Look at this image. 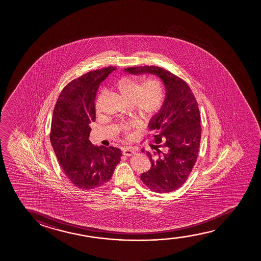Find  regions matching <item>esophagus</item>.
I'll use <instances>...</instances> for the list:
<instances>
[{"label":"esophagus","mask_w":261,"mask_h":261,"mask_svg":"<svg viewBox=\"0 0 261 261\" xmlns=\"http://www.w3.org/2000/svg\"><path fill=\"white\" fill-rule=\"evenodd\" d=\"M136 153V151L132 148H130V147H126L125 148L124 150H123V155H125V156H132L133 154Z\"/></svg>","instance_id":"34e87169"}]
</instances>
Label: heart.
Masks as SVG:
<instances>
[{
  "label": "heart",
  "mask_w": 261,
  "mask_h": 261,
  "mask_svg": "<svg viewBox=\"0 0 261 261\" xmlns=\"http://www.w3.org/2000/svg\"><path fill=\"white\" fill-rule=\"evenodd\" d=\"M114 88L125 103L131 105L141 118L144 119L153 117L161 111L164 103L165 88L159 77H150L142 84L136 79L123 76L115 83ZM102 93L97 97L95 110L100 112V102ZM131 125H125L124 132L128 133Z\"/></svg>",
  "instance_id": "obj_1"
}]
</instances>
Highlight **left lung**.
I'll use <instances>...</instances> for the list:
<instances>
[{"label":"left lung","mask_w":261,"mask_h":261,"mask_svg":"<svg viewBox=\"0 0 261 261\" xmlns=\"http://www.w3.org/2000/svg\"><path fill=\"white\" fill-rule=\"evenodd\" d=\"M125 70L153 74L164 83V103L148 125L155 143L152 152L146 151L151 168L141 175V180L155 193H170L186 182L196 163L201 136L196 99L182 79L164 68L141 66Z\"/></svg>","instance_id":"8db88e82"}]
</instances>
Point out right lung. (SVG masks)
Here are the masks:
<instances>
[{
  "label": "right lung",
  "mask_w": 261,
  "mask_h": 261,
  "mask_svg": "<svg viewBox=\"0 0 261 261\" xmlns=\"http://www.w3.org/2000/svg\"><path fill=\"white\" fill-rule=\"evenodd\" d=\"M115 67L97 69L72 80L61 91L50 125V143L69 181L81 190L107 182L120 161L121 150L94 146L89 141L95 121V96L100 83Z\"/></svg>",
  "instance_id": "1"
}]
</instances>
